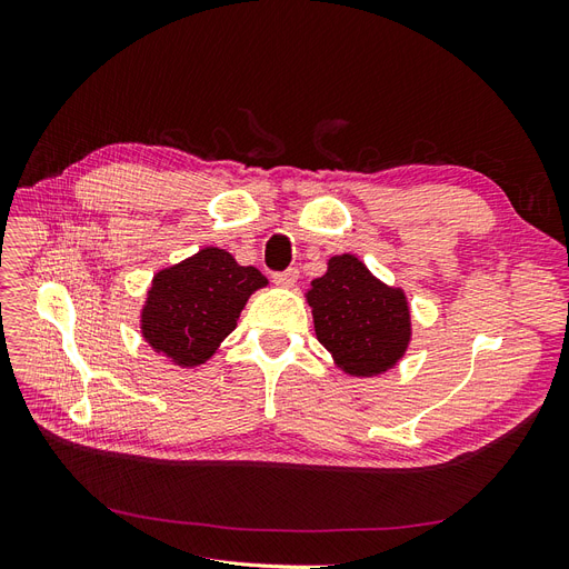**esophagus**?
<instances>
[{
	"label": "esophagus",
	"mask_w": 569,
	"mask_h": 569,
	"mask_svg": "<svg viewBox=\"0 0 569 569\" xmlns=\"http://www.w3.org/2000/svg\"><path fill=\"white\" fill-rule=\"evenodd\" d=\"M297 280H299V270H297V268H289V270H284V272H274V274H272V282L278 284V287H284V289L295 287Z\"/></svg>",
	"instance_id": "1"
}]
</instances>
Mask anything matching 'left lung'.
I'll return each instance as SVG.
<instances>
[{"label": "left lung", "mask_w": 569, "mask_h": 569, "mask_svg": "<svg viewBox=\"0 0 569 569\" xmlns=\"http://www.w3.org/2000/svg\"><path fill=\"white\" fill-rule=\"evenodd\" d=\"M303 297L318 341L343 375L377 377L401 363L412 339L406 291L382 282L358 256H332Z\"/></svg>", "instance_id": "1"}]
</instances>
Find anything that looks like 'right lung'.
Returning a JSON list of instances; mask_svg holds the SVG:
<instances>
[{
    "label": "right lung",
    "mask_w": 569,
    "mask_h": 569,
    "mask_svg": "<svg viewBox=\"0 0 569 569\" xmlns=\"http://www.w3.org/2000/svg\"><path fill=\"white\" fill-rule=\"evenodd\" d=\"M263 287L268 278L261 270L239 266L226 249L203 247L153 274L140 308V335L168 363L203 366Z\"/></svg>",
    "instance_id": "1"
}]
</instances>
